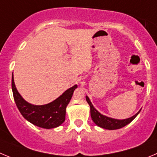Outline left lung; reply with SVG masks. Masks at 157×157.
<instances>
[{"mask_svg":"<svg viewBox=\"0 0 157 157\" xmlns=\"http://www.w3.org/2000/svg\"><path fill=\"white\" fill-rule=\"evenodd\" d=\"M86 100H87V103H88L89 105H90L91 117L92 121H94V123L97 125V126L106 130H117L124 128V126L128 125V124H130L131 121H133L141 111L140 109L136 114H135L134 116L130 117V118H128V119H114V118H112V117H107V116H105L103 115V114L100 113L98 110L96 109L93 106L92 103L90 101V99H89V98L87 96H86Z\"/></svg>","mask_w":157,"mask_h":157,"instance_id":"8db88e82","label":"left lung"}]
</instances>
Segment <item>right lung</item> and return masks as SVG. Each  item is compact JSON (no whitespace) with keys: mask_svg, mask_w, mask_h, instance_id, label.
Listing matches in <instances>:
<instances>
[{"mask_svg":"<svg viewBox=\"0 0 157 157\" xmlns=\"http://www.w3.org/2000/svg\"><path fill=\"white\" fill-rule=\"evenodd\" d=\"M77 87V84L67 89L59 98L45 105H36L30 104L19 94L14 81L13 73L12 77V88L15 104L22 117L40 128L52 129L60 126L66 119V106L68 105L73 91Z\"/></svg>","mask_w":157,"mask_h":157,"instance_id":"1","label":"right lung"}]
</instances>
